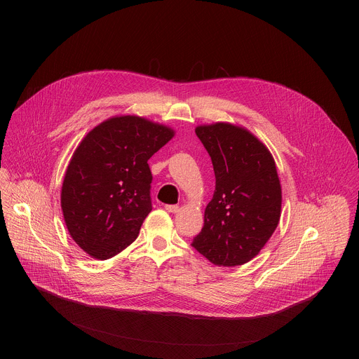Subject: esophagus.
<instances>
[{
	"mask_svg": "<svg viewBox=\"0 0 359 359\" xmlns=\"http://www.w3.org/2000/svg\"><path fill=\"white\" fill-rule=\"evenodd\" d=\"M165 209H166L169 213H177V212H179V206H177V204H166Z\"/></svg>",
	"mask_w": 359,
	"mask_h": 359,
	"instance_id": "esophagus-1",
	"label": "esophagus"
}]
</instances>
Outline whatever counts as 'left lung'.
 Listing matches in <instances>:
<instances>
[{
	"label": "left lung",
	"instance_id": "obj_1",
	"mask_svg": "<svg viewBox=\"0 0 359 359\" xmlns=\"http://www.w3.org/2000/svg\"><path fill=\"white\" fill-rule=\"evenodd\" d=\"M196 135L212 159L216 189L191 245L216 266H241L260 252L280 222L274 159L257 137L230 123L198 126Z\"/></svg>",
	"mask_w": 359,
	"mask_h": 359
}]
</instances>
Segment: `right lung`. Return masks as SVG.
Segmentation results:
<instances>
[{
  "mask_svg": "<svg viewBox=\"0 0 359 359\" xmlns=\"http://www.w3.org/2000/svg\"><path fill=\"white\" fill-rule=\"evenodd\" d=\"M175 132L139 116L93 128L68 165L61 206L71 237L90 257L108 260L129 244L151 210L147 161Z\"/></svg>",
  "mask_w": 359,
  "mask_h": 359,
  "instance_id": "add662e5",
  "label": "right lung"
}]
</instances>
